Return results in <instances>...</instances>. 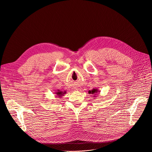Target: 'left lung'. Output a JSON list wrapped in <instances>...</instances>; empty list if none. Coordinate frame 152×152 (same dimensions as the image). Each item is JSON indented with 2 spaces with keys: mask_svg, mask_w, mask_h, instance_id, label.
<instances>
[{
  "mask_svg": "<svg viewBox=\"0 0 152 152\" xmlns=\"http://www.w3.org/2000/svg\"><path fill=\"white\" fill-rule=\"evenodd\" d=\"M99 92H100V91L98 89H95V88L92 89L91 91H89L88 92L89 94L94 95V97H96L97 95L99 94Z\"/></svg>",
  "mask_w": 152,
  "mask_h": 152,
  "instance_id": "1",
  "label": "left lung"
}]
</instances>
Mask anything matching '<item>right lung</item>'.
<instances>
[{
    "label": "right lung",
    "mask_w": 152,
    "mask_h": 152,
    "mask_svg": "<svg viewBox=\"0 0 152 152\" xmlns=\"http://www.w3.org/2000/svg\"><path fill=\"white\" fill-rule=\"evenodd\" d=\"M66 93V91L63 92V91H61L60 90H57V92H55V94H56V95H55L56 97H58V98H61V97H63V95H65Z\"/></svg>",
    "instance_id": "1"
}]
</instances>
